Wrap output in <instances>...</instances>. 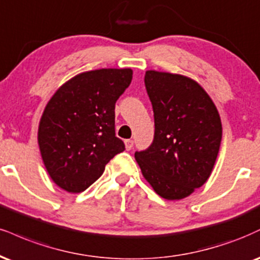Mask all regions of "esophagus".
Here are the masks:
<instances>
[{
    "mask_svg": "<svg viewBox=\"0 0 260 260\" xmlns=\"http://www.w3.org/2000/svg\"><path fill=\"white\" fill-rule=\"evenodd\" d=\"M124 145H126L127 150H132L133 145H134V142L132 139H127V140H124Z\"/></svg>",
    "mask_w": 260,
    "mask_h": 260,
    "instance_id": "obj_1",
    "label": "esophagus"
}]
</instances>
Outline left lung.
<instances>
[{"instance_id":"8db88e82","label":"left lung","mask_w":260,"mask_h":260,"mask_svg":"<svg viewBox=\"0 0 260 260\" xmlns=\"http://www.w3.org/2000/svg\"><path fill=\"white\" fill-rule=\"evenodd\" d=\"M144 82L155 134L134 157L157 195L181 200L211 176L221 142L219 114L206 90L183 75L149 70Z\"/></svg>"}]
</instances>
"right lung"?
I'll list each match as a JSON object with an SVG mask.
<instances>
[{"mask_svg": "<svg viewBox=\"0 0 260 260\" xmlns=\"http://www.w3.org/2000/svg\"><path fill=\"white\" fill-rule=\"evenodd\" d=\"M131 69H100L65 82L46 105L39 146L48 174L61 189L92 185L124 144L115 136V104L132 81Z\"/></svg>", "mask_w": 260, "mask_h": 260, "instance_id": "right-lung-1", "label": "right lung"}]
</instances>
